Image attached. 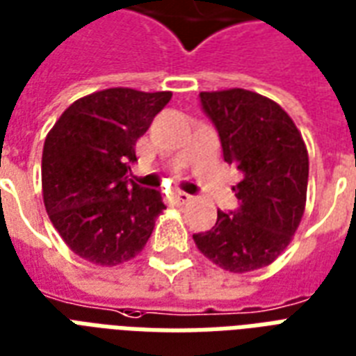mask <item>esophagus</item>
I'll return each instance as SVG.
<instances>
[{"mask_svg": "<svg viewBox=\"0 0 356 356\" xmlns=\"http://www.w3.org/2000/svg\"><path fill=\"white\" fill-rule=\"evenodd\" d=\"M172 197H175V200H176V202H178V204H188L189 200L193 199L191 195L184 193V191H176V193L172 195Z\"/></svg>", "mask_w": 356, "mask_h": 356, "instance_id": "obj_1", "label": "esophagus"}]
</instances>
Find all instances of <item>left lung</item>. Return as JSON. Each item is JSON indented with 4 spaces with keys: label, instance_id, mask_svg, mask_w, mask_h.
<instances>
[{
    "label": "left lung",
    "instance_id": "8db88e82",
    "mask_svg": "<svg viewBox=\"0 0 356 356\" xmlns=\"http://www.w3.org/2000/svg\"><path fill=\"white\" fill-rule=\"evenodd\" d=\"M199 97L219 133L223 159L244 178L232 188L238 210H218L216 225L193 234L195 244L234 274L268 266L291 244L304 216L306 144L289 114L264 95L232 88Z\"/></svg>",
    "mask_w": 356,
    "mask_h": 356
}]
</instances>
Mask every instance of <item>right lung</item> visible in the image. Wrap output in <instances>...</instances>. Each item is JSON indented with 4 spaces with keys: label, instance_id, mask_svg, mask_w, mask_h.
Listing matches in <instances>:
<instances>
[{
    "label": "right lung",
    "instance_id": "add662e5",
    "mask_svg": "<svg viewBox=\"0 0 356 356\" xmlns=\"http://www.w3.org/2000/svg\"><path fill=\"white\" fill-rule=\"evenodd\" d=\"M170 92L108 88L65 108L42 148V199L71 251L99 266L133 259L165 210L156 189L127 180L135 144Z\"/></svg>",
    "mask_w": 356,
    "mask_h": 356
}]
</instances>
